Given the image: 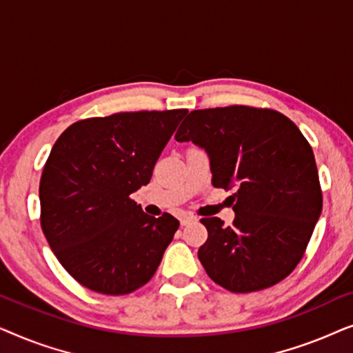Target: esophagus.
<instances>
[{
	"mask_svg": "<svg viewBox=\"0 0 353 353\" xmlns=\"http://www.w3.org/2000/svg\"><path fill=\"white\" fill-rule=\"evenodd\" d=\"M197 219L194 215H191V214H186V215H183L181 219H180V221H181V225H188V223H192V221H196Z\"/></svg>",
	"mask_w": 353,
	"mask_h": 353,
	"instance_id": "1",
	"label": "esophagus"
}]
</instances>
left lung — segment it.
I'll return each instance as SVG.
<instances>
[{
	"label": "left lung",
	"mask_w": 353,
	"mask_h": 353,
	"mask_svg": "<svg viewBox=\"0 0 353 353\" xmlns=\"http://www.w3.org/2000/svg\"><path fill=\"white\" fill-rule=\"evenodd\" d=\"M175 139L205 149L215 188H236L233 225L201 219L209 238L197 257L212 281L244 294L289 276L323 209L315 156L297 125L273 109L226 105L192 110Z\"/></svg>",
	"instance_id": "8db88e82"
}]
</instances>
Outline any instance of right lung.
<instances>
[{
    "mask_svg": "<svg viewBox=\"0 0 353 353\" xmlns=\"http://www.w3.org/2000/svg\"><path fill=\"white\" fill-rule=\"evenodd\" d=\"M188 109L119 112L72 123L40 180V223L62 267L81 286L125 296L154 276L180 226L132 197L148 185Z\"/></svg>",
    "mask_w": 353,
    "mask_h": 353,
    "instance_id": "obj_1",
    "label": "right lung"
}]
</instances>
